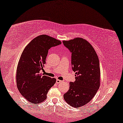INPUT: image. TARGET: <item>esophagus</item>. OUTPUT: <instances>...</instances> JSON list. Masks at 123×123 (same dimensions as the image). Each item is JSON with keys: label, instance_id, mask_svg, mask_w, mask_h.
I'll list each match as a JSON object with an SVG mask.
<instances>
[{"label": "esophagus", "instance_id": "obj_1", "mask_svg": "<svg viewBox=\"0 0 123 123\" xmlns=\"http://www.w3.org/2000/svg\"><path fill=\"white\" fill-rule=\"evenodd\" d=\"M62 82V80H58V79H57L56 80V83H61Z\"/></svg>", "mask_w": 123, "mask_h": 123}]
</instances>
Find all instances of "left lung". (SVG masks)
<instances>
[{
	"instance_id": "8db88e82",
	"label": "left lung",
	"mask_w": 123,
	"mask_h": 123,
	"mask_svg": "<svg viewBox=\"0 0 123 123\" xmlns=\"http://www.w3.org/2000/svg\"><path fill=\"white\" fill-rule=\"evenodd\" d=\"M63 43L72 53V69L75 73V80L69 83V90L64 95V98L77 108L86 105L98 90L100 63L93 47L83 38L77 37Z\"/></svg>"
}]
</instances>
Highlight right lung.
Wrapping results in <instances>:
<instances>
[{
    "label": "right lung",
    "mask_w": 123,
    "mask_h": 123,
    "mask_svg": "<svg viewBox=\"0 0 123 123\" xmlns=\"http://www.w3.org/2000/svg\"><path fill=\"white\" fill-rule=\"evenodd\" d=\"M61 43L48 35H40L22 53L17 68V86L21 95L32 104L37 105L46 100L49 90L56 82V79L42 75L40 70H43L49 50Z\"/></svg>",
    "instance_id": "1"
}]
</instances>
